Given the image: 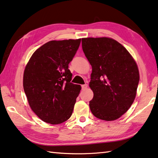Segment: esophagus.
Here are the masks:
<instances>
[{
  "instance_id": "obj_1",
  "label": "esophagus",
  "mask_w": 158,
  "mask_h": 158,
  "mask_svg": "<svg viewBox=\"0 0 158 158\" xmlns=\"http://www.w3.org/2000/svg\"><path fill=\"white\" fill-rule=\"evenodd\" d=\"M87 86H88V85H87V84H85V85H82L81 86L82 90H84V89H87Z\"/></svg>"
}]
</instances>
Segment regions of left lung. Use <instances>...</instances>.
<instances>
[{
  "instance_id": "left-lung-1",
  "label": "left lung",
  "mask_w": 158,
  "mask_h": 158,
  "mask_svg": "<svg viewBox=\"0 0 158 158\" xmlns=\"http://www.w3.org/2000/svg\"><path fill=\"white\" fill-rule=\"evenodd\" d=\"M82 47L92 67L91 111L100 120H115L135 100L139 80L136 62L125 47L112 38H82Z\"/></svg>"
}]
</instances>
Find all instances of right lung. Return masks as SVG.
Segmentation results:
<instances>
[{
  "instance_id": "right-lung-1",
  "label": "right lung",
  "mask_w": 158,
  "mask_h": 158,
  "mask_svg": "<svg viewBox=\"0 0 158 158\" xmlns=\"http://www.w3.org/2000/svg\"><path fill=\"white\" fill-rule=\"evenodd\" d=\"M81 39L52 40L35 51L25 69L23 88L32 111L47 123H64L72 114L81 87L71 82L69 64Z\"/></svg>"
}]
</instances>
